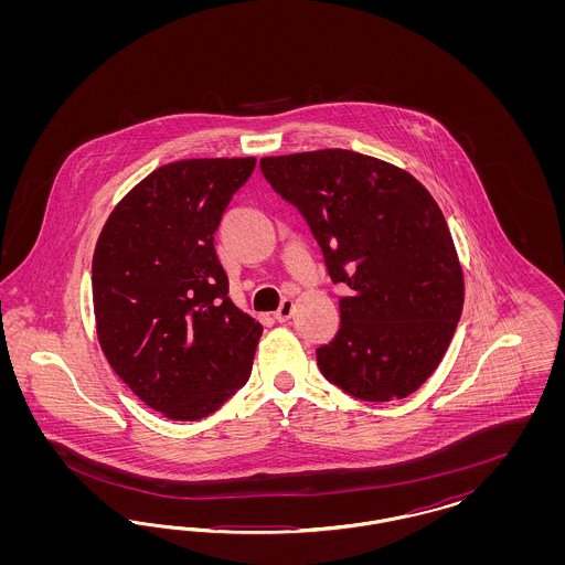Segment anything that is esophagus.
<instances>
[{
    "instance_id": "1",
    "label": "esophagus",
    "mask_w": 565,
    "mask_h": 565,
    "mask_svg": "<svg viewBox=\"0 0 565 565\" xmlns=\"http://www.w3.org/2000/svg\"><path fill=\"white\" fill-rule=\"evenodd\" d=\"M292 313H295V300L292 298H284L279 309L275 311V320L277 322H288L292 318Z\"/></svg>"
}]
</instances>
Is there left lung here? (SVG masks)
Returning <instances> with one entry per match:
<instances>
[{
    "mask_svg": "<svg viewBox=\"0 0 565 565\" xmlns=\"http://www.w3.org/2000/svg\"><path fill=\"white\" fill-rule=\"evenodd\" d=\"M307 220L350 296L318 348L322 375L353 398L401 401L436 371L463 307V273L438 203L411 173L341 148L260 159Z\"/></svg>",
    "mask_w": 565,
    "mask_h": 565,
    "instance_id": "obj_1",
    "label": "left lung"
}]
</instances>
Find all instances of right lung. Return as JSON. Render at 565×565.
I'll list each match as a JSON object with an SVG mask.
<instances>
[{
	"mask_svg": "<svg viewBox=\"0 0 565 565\" xmlns=\"http://www.w3.org/2000/svg\"><path fill=\"white\" fill-rule=\"evenodd\" d=\"M256 167L186 159L143 178L109 214L93 254L97 339L141 403L207 417L252 373L263 326L228 298L214 233Z\"/></svg>",
	"mask_w": 565,
	"mask_h": 565,
	"instance_id": "right-lung-1",
	"label": "right lung"
}]
</instances>
